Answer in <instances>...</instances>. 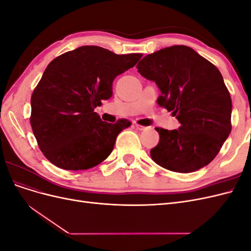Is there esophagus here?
I'll return each mask as SVG.
<instances>
[{"label":"esophagus","instance_id":"obj_1","mask_svg":"<svg viewBox=\"0 0 251 251\" xmlns=\"http://www.w3.org/2000/svg\"><path fill=\"white\" fill-rule=\"evenodd\" d=\"M135 126H136V128H137V130H139V131H144V130H147V126H141V125H138V124H135Z\"/></svg>","mask_w":251,"mask_h":251}]
</instances>
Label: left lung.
I'll list each match as a JSON object with an SVG mask.
<instances>
[{
  "mask_svg": "<svg viewBox=\"0 0 251 251\" xmlns=\"http://www.w3.org/2000/svg\"><path fill=\"white\" fill-rule=\"evenodd\" d=\"M138 72L160 89L157 102L179 120L178 130L156 127L151 157L162 168L192 173L214 160L231 131V98L218 68L194 49L172 46L144 56Z\"/></svg>",
  "mask_w": 251,
  "mask_h": 251,
  "instance_id": "1",
  "label": "left lung"
}]
</instances>
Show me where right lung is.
<instances>
[{"label": "right lung", "instance_id": "1", "mask_svg": "<svg viewBox=\"0 0 251 251\" xmlns=\"http://www.w3.org/2000/svg\"><path fill=\"white\" fill-rule=\"evenodd\" d=\"M141 56L82 46L47 66L31 96L30 124L52 164L68 171L88 170L109 157L118 134L131 123H104L94 110L112 96L117 75L133 68Z\"/></svg>", "mask_w": 251, "mask_h": 251}]
</instances>
